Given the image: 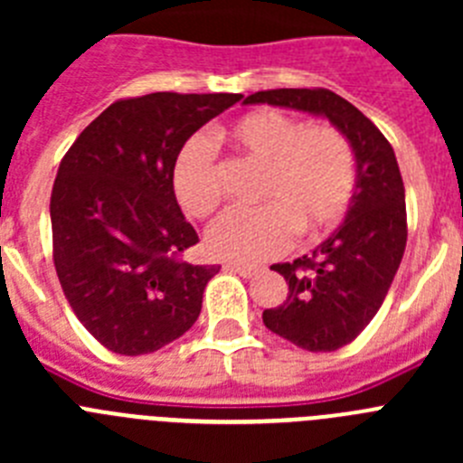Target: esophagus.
Listing matches in <instances>:
<instances>
[{"mask_svg":"<svg viewBox=\"0 0 463 463\" xmlns=\"http://www.w3.org/2000/svg\"><path fill=\"white\" fill-rule=\"evenodd\" d=\"M227 269L229 271H236L243 278H252L257 273H261V267H257V264H227Z\"/></svg>","mask_w":463,"mask_h":463,"instance_id":"obj_1","label":"esophagus"}]
</instances>
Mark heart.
<instances>
[{
	"label": "heart",
	"mask_w": 463,
	"mask_h": 463,
	"mask_svg": "<svg viewBox=\"0 0 463 463\" xmlns=\"http://www.w3.org/2000/svg\"><path fill=\"white\" fill-rule=\"evenodd\" d=\"M229 141L264 166L257 208H232L211 224L213 255L261 261L292 245L297 229L310 236L336 227L357 187V159L334 125H304L276 109L252 110L229 129ZM174 192L192 218H208L222 202V187L206 143L194 138L174 166Z\"/></svg>",
	"instance_id": "heart-1"
}]
</instances>
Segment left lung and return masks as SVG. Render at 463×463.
Listing matches in <instances>:
<instances>
[{"label": "left lung", "mask_w": 463, "mask_h": 463, "mask_svg": "<svg viewBox=\"0 0 463 463\" xmlns=\"http://www.w3.org/2000/svg\"><path fill=\"white\" fill-rule=\"evenodd\" d=\"M245 104H271L326 116L357 159V187L341 227L313 255L273 264L288 298L261 320L308 353H334L366 329L390 292L406 250V192L394 148L357 106L325 88L261 90Z\"/></svg>", "instance_id": "obj_1"}]
</instances>
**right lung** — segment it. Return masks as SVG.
<instances>
[{"instance_id":"add662e5","label":"right lung","mask_w":463,"mask_h":463,"mask_svg":"<svg viewBox=\"0 0 463 463\" xmlns=\"http://www.w3.org/2000/svg\"><path fill=\"white\" fill-rule=\"evenodd\" d=\"M241 94L153 92L118 99L60 162L51 194L52 261L80 325L137 357L181 338L220 267L190 264L199 243L174 194L187 138Z\"/></svg>"}]
</instances>
